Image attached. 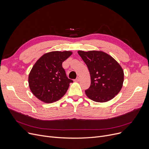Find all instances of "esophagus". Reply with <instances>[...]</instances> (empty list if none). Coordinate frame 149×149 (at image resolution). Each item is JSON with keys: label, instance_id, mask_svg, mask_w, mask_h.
Returning <instances> with one entry per match:
<instances>
[{"label": "esophagus", "instance_id": "1", "mask_svg": "<svg viewBox=\"0 0 149 149\" xmlns=\"http://www.w3.org/2000/svg\"><path fill=\"white\" fill-rule=\"evenodd\" d=\"M79 81H80V78H79V77H77V79L75 80V81H77V82Z\"/></svg>", "mask_w": 149, "mask_h": 149}]
</instances>
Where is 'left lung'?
Masks as SVG:
<instances>
[{
  "mask_svg": "<svg viewBox=\"0 0 149 149\" xmlns=\"http://www.w3.org/2000/svg\"><path fill=\"white\" fill-rule=\"evenodd\" d=\"M87 65L91 75L86 95L96 102L112 100L121 91L124 81L123 70L114 58L102 51H78Z\"/></svg>",
  "mask_w": 149,
  "mask_h": 149,
  "instance_id": "left-lung-1",
  "label": "left lung"
}]
</instances>
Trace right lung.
I'll return each instance as SVG.
<instances>
[{
  "label": "right lung",
  "instance_id": "1",
  "mask_svg": "<svg viewBox=\"0 0 149 149\" xmlns=\"http://www.w3.org/2000/svg\"><path fill=\"white\" fill-rule=\"evenodd\" d=\"M72 52L54 51L44 54L33 66L29 74V88L33 94L45 103H51L63 96L69 83L62 63Z\"/></svg>",
  "mask_w": 149,
  "mask_h": 149
}]
</instances>
